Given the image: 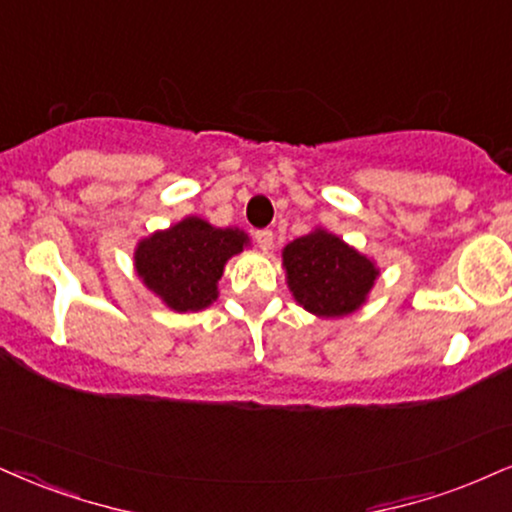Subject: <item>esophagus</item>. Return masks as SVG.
<instances>
[{
	"label": "esophagus",
	"instance_id": "esophagus-1",
	"mask_svg": "<svg viewBox=\"0 0 512 512\" xmlns=\"http://www.w3.org/2000/svg\"><path fill=\"white\" fill-rule=\"evenodd\" d=\"M256 244H258V249H261V251L273 249V232H270V230H258L256 232Z\"/></svg>",
	"mask_w": 512,
	"mask_h": 512
}]
</instances>
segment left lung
I'll return each instance as SVG.
<instances>
[{
	"instance_id": "1",
	"label": "left lung",
	"mask_w": 512,
	"mask_h": 512,
	"mask_svg": "<svg viewBox=\"0 0 512 512\" xmlns=\"http://www.w3.org/2000/svg\"><path fill=\"white\" fill-rule=\"evenodd\" d=\"M287 287L304 311L344 318L365 306L380 268L370 256L325 227H315L282 249Z\"/></svg>"
}]
</instances>
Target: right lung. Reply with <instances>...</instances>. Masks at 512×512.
I'll return each mask as SVG.
<instances>
[{"instance_id":"right-lung-1","label":"right lung","mask_w":512,"mask_h":512,"mask_svg":"<svg viewBox=\"0 0 512 512\" xmlns=\"http://www.w3.org/2000/svg\"><path fill=\"white\" fill-rule=\"evenodd\" d=\"M251 244L239 227H216L187 216L135 246V273L161 304L175 313L204 311L218 299L225 263Z\"/></svg>"}]
</instances>
